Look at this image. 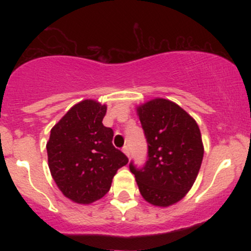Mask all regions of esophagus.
<instances>
[{"label": "esophagus", "instance_id": "obj_1", "mask_svg": "<svg viewBox=\"0 0 251 251\" xmlns=\"http://www.w3.org/2000/svg\"><path fill=\"white\" fill-rule=\"evenodd\" d=\"M123 152H124V153H125L126 155H127V157H129V154H131V152H129L128 146H124V148H123Z\"/></svg>", "mask_w": 251, "mask_h": 251}]
</instances>
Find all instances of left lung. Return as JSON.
<instances>
[{
  "label": "left lung",
  "instance_id": "left-lung-1",
  "mask_svg": "<svg viewBox=\"0 0 251 251\" xmlns=\"http://www.w3.org/2000/svg\"><path fill=\"white\" fill-rule=\"evenodd\" d=\"M148 143V159L142 168L129 163L145 201L158 206L177 203L194 185L204 149L197 123L166 99H154L138 107Z\"/></svg>",
  "mask_w": 251,
  "mask_h": 251
}]
</instances>
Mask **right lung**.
Listing matches in <instances>:
<instances>
[{
  "label": "right lung",
  "mask_w": 251,
  "mask_h": 251,
  "mask_svg": "<svg viewBox=\"0 0 251 251\" xmlns=\"http://www.w3.org/2000/svg\"><path fill=\"white\" fill-rule=\"evenodd\" d=\"M106 106L83 100L51 128L48 164L56 185L79 204L100 200L128 158L112 144L113 129L103 126Z\"/></svg>",
  "instance_id": "obj_1"
}]
</instances>
